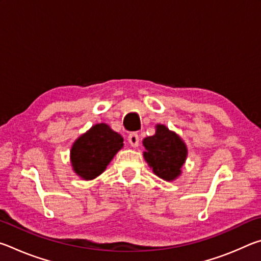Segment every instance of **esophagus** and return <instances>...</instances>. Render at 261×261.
I'll use <instances>...</instances> for the list:
<instances>
[{
    "instance_id": "obj_1",
    "label": "esophagus",
    "mask_w": 261,
    "mask_h": 261,
    "mask_svg": "<svg viewBox=\"0 0 261 261\" xmlns=\"http://www.w3.org/2000/svg\"><path fill=\"white\" fill-rule=\"evenodd\" d=\"M127 140H129V143H130L132 147H138L139 136H138V134H137V132H131L129 137H127Z\"/></svg>"
}]
</instances>
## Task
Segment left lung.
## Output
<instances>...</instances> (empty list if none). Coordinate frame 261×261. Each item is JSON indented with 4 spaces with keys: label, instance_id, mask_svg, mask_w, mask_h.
<instances>
[{
    "label": "left lung",
    "instance_id": "left-lung-1",
    "mask_svg": "<svg viewBox=\"0 0 261 261\" xmlns=\"http://www.w3.org/2000/svg\"><path fill=\"white\" fill-rule=\"evenodd\" d=\"M144 158L154 174L165 180H173L180 174L188 149L183 140L165 125H156L154 136L143 140Z\"/></svg>",
    "mask_w": 261,
    "mask_h": 261
}]
</instances>
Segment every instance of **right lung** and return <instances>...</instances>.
<instances>
[{
  "mask_svg": "<svg viewBox=\"0 0 261 261\" xmlns=\"http://www.w3.org/2000/svg\"><path fill=\"white\" fill-rule=\"evenodd\" d=\"M122 146V136L107 124L101 123L92 126L85 135L79 137L71 148L73 170L84 179H93L103 173Z\"/></svg>",
  "mask_w": 261,
  "mask_h": 261,
  "instance_id": "obj_1",
  "label": "right lung"
}]
</instances>
